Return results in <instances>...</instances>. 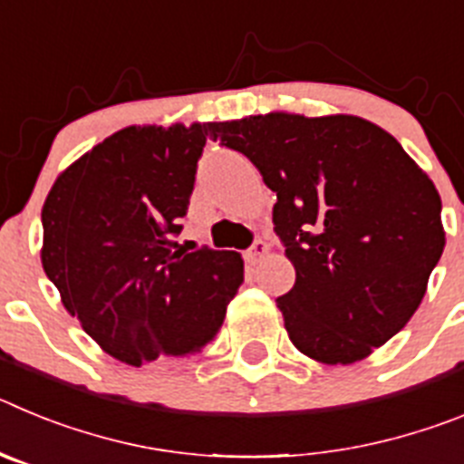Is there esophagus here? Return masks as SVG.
<instances>
[{"label": "esophagus", "instance_id": "esophagus-1", "mask_svg": "<svg viewBox=\"0 0 464 464\" xmlns=\"http://www.w3.org/2000/svg\"><path fill=\"white\" fill-rule=\"evenodd\" d=\"M267 251H269V246H267V241H262V239H256L253 241V246L251 248H248V251H246V262H248V265H256L257 260H262V257L267 256Z\"/></svg>", "mask_w": 464, "mask_h": 464}]
</instances>
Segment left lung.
Masks as SVG:
<instances>
[{
  "label": "left lung",
  "instance_id": "8db88e82",
  "mask_svg": "<svg viewBox=\"0 0 464 464\" xmlns=\"http://www.w3.org/2000/svg\"><path fill=\"white\" fill-rule=\"evenodd\" d=\"M208 134L276 192L274 232L297 274L276 304L299 353L353 364L395 337L446 246L440 192L400 141L358 116L288 111Z\"/></svg>",
  "mask_w": 464,
  "mask_h": 464
}]
</instances>
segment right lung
Instances as JSON below:
<instances>
[{"label":"right lung","mask_w":464,"mask_h":464,"mask_svg":"<svg viewBox=\"0 0 464 464\" xmlns=\"http://www.w3.org/2000/svg\"><path fill=\"white\" fill-rule=\"evenodd\" d=\"M207 132L208 122L125 127L57 176L41 208V265L64 309L132 367L202 353L244 281L239 253L174 241Z\"/></svg>","instance_id":"obj_1"}]
</instances>
